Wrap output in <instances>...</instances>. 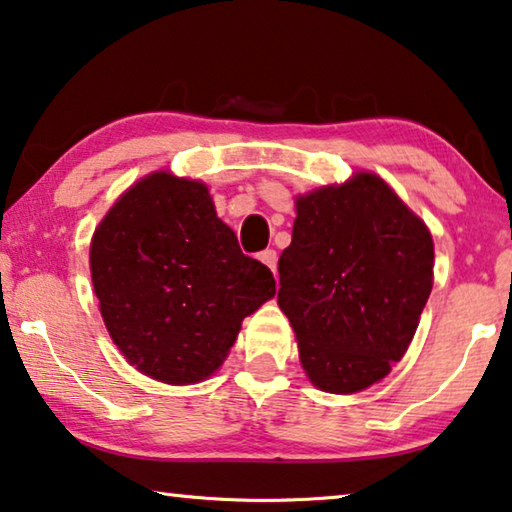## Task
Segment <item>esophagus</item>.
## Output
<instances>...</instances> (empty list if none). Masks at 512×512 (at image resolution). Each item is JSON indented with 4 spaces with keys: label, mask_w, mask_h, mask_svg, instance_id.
Masks as SVG:
<instances>
[{
    "label": "esophagus",
    "mask_w": 512,
    "mask_h": 512,
    "mask_svg": "<svg viewBox=\"0 0 512 512\" xmlns=\"http://www.w3.org/2000/svg\"><path fill=\"white\" fill-rule=\"evenodd\" d=\"M258 261L270 267V270L274 272V277H277V251H274V249H263L261 254H258Z\"/></svg>",
    "instance_id": "esophagus-1"
}]
</instances>
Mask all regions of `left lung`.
<instances>
[{
  "mask_svg": "<svg viewBox=\"0 0 512 512\" xmlns=\"http://www.w3.org/2000/svg\"><path fill=\"white\" fill-rule=\"evenodd\" d=\"M432 263L426 224L382 178L357 174L297 199L277 302L316 387L355 393L389 375L430 297Z\"/></svg>",
  "mask_w": 512,
  "mask_h": 512,
  "instance_id": "left-lung-1",
  "label": "left lung"
}]
</instances>
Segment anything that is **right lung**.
Returning a JSON list of instances; mask_svg holds the SVG:
<instances>
[{
  "label": "right lung",
  "instance_id": "1",
  "mask_svg": "<svg viewBox=\"0 0 512 512\" xmlns=\"http://www.w3.org/2000/svg\"><path fill=\"white\" fill-rule=\"evenodd\" d=\"M102 320L141 373L201 382L222 366L240 325L274 295L270 267L245 256L208 187L153 174L130 187L91 242Z\"/></svg>",
  "mask_w": 512,
  "mask_h": 512
}]
</instances>
